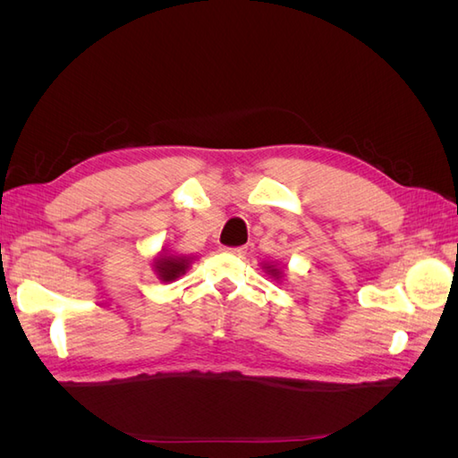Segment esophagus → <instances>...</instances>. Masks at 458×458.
<instances>
[{
    "instance_id": "obj_1",
    "label": "esophagus",
    "mask_w": 458,
    "mask_h": 458,
    "mask_svg": "<svg viewBox=\"0 0 458 458\" xmlns=\"http://www.w3.org/2000/svg\"><path fill=\"white\" fill-rule=\"evenodd\" d=\"M224 251H228L232 256H244L246 254V248L244 246H236V248H222Z\"/></svg>"
}]
</instances>
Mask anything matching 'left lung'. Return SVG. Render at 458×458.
<instances>
[{
	"label": "left lung",
	"instance_id": "left-lung-1",
	"mask_svg": "<svg viewBox=\"0 0 458 458\" xmlns=\"http://www.w3.org/2000/svg\"><path fill=\"white\" fill-rule=\"evenodd\" d=\"M264 269H266V274H267V276H271V277H274V279L277 281V284H279V281H281V279H284V277H285V274H284V269H281V267H277L276 264H264Z\"/></svg>",
	"mask_w": 458,
	"mask_h": 458
}]
</instances>
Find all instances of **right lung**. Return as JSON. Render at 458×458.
<instances>
[{"mask_svg":"<svg viewBox=\"0 0 458 458\" xmlns=\"http://www.w3.org/2000/svg\"><path fill=\"white\" fill-rule=\"evenodd\" d=\"M194 261V256H181V254H171L169 250H161L157 256L153 258V271L163 284H171V281H177L181 276L187 274V269Z\"/></svg>","mask_w":458,"mask_h":458,"instance_id":"1","label":"right lung"}]
</instances>
